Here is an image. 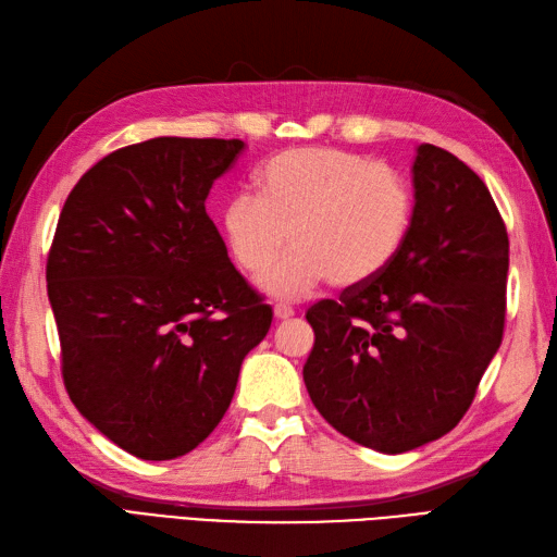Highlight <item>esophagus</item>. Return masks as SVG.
<instances>
[{"label": "esophagus", "mask_w": 557, "mask_h": 557, "mask_svg": "<svg viewBox=\"0 0 557 557\" xmlns=\"http://www.w3.org/2000/svg\"><path fill=\"white\" fill-rule=\"evenodd\" d=\"M275 318L277 320H292L294 318V308L292 306H284V304L275 306Z\"/></svg>", "instance_id": "obj_1"}]
</instances>
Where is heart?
<instances>
[{
  "mask_svg": "<svg viewBox=\"0 0 557 557\" xmlns=\"http://www.w3.org/2000/svg\"><path fill=\"white\" fill-rule=\"evenodd\" d=\"M256 199L235 195L221 211L225 247L242 273L263 275L284 301L315 292L364 287L386 273L414 223V188L400 169L341 148L284 150L256 171Z\"/></svg>",
  "mask_w": 557,
  "mask_h": 557,
  "instance_id": "1",
  "label": "heart"
}]
</instances>
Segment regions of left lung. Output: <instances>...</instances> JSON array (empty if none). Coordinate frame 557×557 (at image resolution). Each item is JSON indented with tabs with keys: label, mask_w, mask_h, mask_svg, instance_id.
I'll use <instances>...</instances> for the list:
<instances>
[{
	"label": "left lung",
	"mask_w": 557,
	"mask_h": 557,
	"mask_svg": "<svg viewBox=\"0 0 557 557\" xmlns=\"http://www.w3.org/2000/svg\"><path fill=\"white\" fill-rule=\"evenodd\" d=\"M414 197V223L386 273L306 312L312 405L341 435L386 454L463 419L506 324L508 233L487 185L423 143Z\"/></svg>",
	"instance_id": "8db88e82"
}]
</instances>
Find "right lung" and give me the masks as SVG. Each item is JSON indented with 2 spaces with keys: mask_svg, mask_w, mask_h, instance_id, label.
Listing matches in <instances>:
<instances>
[{
  "mask_svg": "<svg viewBox=\"0 0 557 557\" xmlns=\"http://www.w3.org/2000/svg\"><path fill=\"white\" fill-rule=\"evenodd\" d=\"M245 140L162 136L106 154L70 190L47 289L70 400L117 447L169 461L231 407L273 308L207 213Z\"/></svg>",
  "mask_w": 557,
  "mask_h": 557,
  "instance_id": "1",
  "label": "right lung"
}]
</instances>
